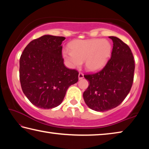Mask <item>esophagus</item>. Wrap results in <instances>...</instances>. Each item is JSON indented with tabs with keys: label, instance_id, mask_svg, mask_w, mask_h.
<instances>
[{
	"label": "esophagus",
	"instance_id": "obj_1",
	"mask_svg": "<svg viewBox=\"0 0 149 149\" xmlns=\"http://www.w3.org/2000/svg\"><path fill=\"white\" fill-rule=\"evenodd\" d=\"M78 77H79V79H83V78L84 77V74H83V73H81V72H79V75H78Z\"/></svg>",
	"mask_w": 149,
	"mask_h": 149
}]
</instances>
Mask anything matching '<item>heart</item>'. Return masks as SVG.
<instances>
[{"label": "heart", "instance_id": "heart-1", "mask_svg": "<svg viewBox=\"0 0 149 149\" xmlns=\"http://www.w3.org/2000/svg\"><path fill=\"white\" fill-rule=\"evenodd\" d=\"M70 50L63 52V56L72 68L79 67L85 61L86 68L97 71L102 68L109 60L112 47L106 39L75 40L70 42Z\"/></svg>", "mask_w": 149, "mask_h": 149}]
</instances>
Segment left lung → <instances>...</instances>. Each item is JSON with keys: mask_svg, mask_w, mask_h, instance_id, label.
Segmentation results:
<instances>
[{"mask_svg": "<svg viewBox=\"0 0 149 149\" xmlns=\"http://www.w3.org/2000/svg\"><path fill=\"white\" fill-rule=\"evenodd\" d=\"M113 41L111 58L105 66L97 73L84 75L89 86L84 99L91 109L105 112L117 107L132 89L135 61L130 48L116 37Z\"/></svg>", "mask_w": 149, "mask_h": 149, "instance_id": "obj_1", "label": "left lung"}]
</instances>
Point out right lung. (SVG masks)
<instances>
[{
	"instance_id": "obj_1",
	"label": "right lung",
	"mask_w": 149,
	"mask_h": 149,
	"mask_svg": "<svg viewBox=\"0 0 149 149\" xmlns=\"http://www.w3.org/2000/svg\"><path fill=\"white\" fill-rule=\"evenodd\" d=\"M64 37L43 35L31 41L19 59V80L24 95L37 107L50 109L61 104L68 87L78 81L76 70L62 58Z\"/></svg>"
}]
</instances>
